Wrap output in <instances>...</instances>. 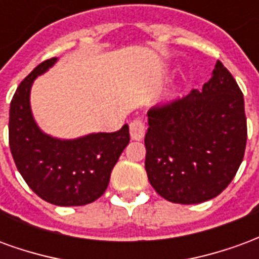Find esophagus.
I'll list each match as a JSON object with an SVG mask.
<instances>
[{"instance_id":"obj_1","label":"esophagus","mask_w":259,"mask_h":259,"mask_svg":"<svg viewBox=\"0 0 259 259\" xmlns=\"http://www.w3.org/2000/svg\"><path fill=\"white\" fill-rule=\"evenodd\" d=\"M130 129V137L133 140H141L144 135H146V124H144V120L140 118L133 119L129 124Z\"/></svg>"}]
</instances>
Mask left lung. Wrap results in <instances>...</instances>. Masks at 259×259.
<instances>
[{
    "label": "left lung",
    "instance_id": "1",
    "mask_svg": "<svg viewBox=\"0 0 259 259\" xmlns=\"http://www.w3.org/2000/svg\"><path fill=\"white\" fill-rule=\"evenodd\" d=\"M146 170L175 204H200L233 180L244 158L247 119L236 80L218 61L202 90L148 111Z\"/></svg>",
    "mask_w": 259,
    "mask_h": 259
}]
</instances>
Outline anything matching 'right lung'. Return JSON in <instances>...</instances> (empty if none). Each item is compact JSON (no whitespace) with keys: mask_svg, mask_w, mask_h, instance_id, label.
<instances>
[{"mask_svg":"<svg viewBox=\"0 0 259 259\" xmlns=\"http://www.w3.org/2000/svg\"><path fill=\"white\" fill-rule=\"evenodd\" d=\"M57 59L41 62L16 89L9 108V147L19 174L40 198L59 206L85 205L107 190L113 166L129 144V126L72 140L44 133L31 113L30 90Z\"/></svg>","mask_w":259,"mask_h":259,"instance_id":"obj_1","label":"right lung"}]
</instances>
